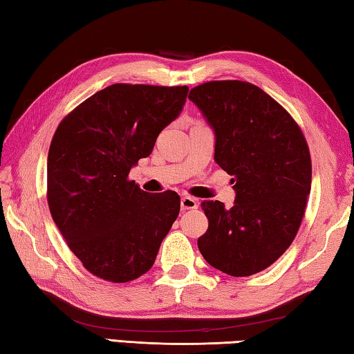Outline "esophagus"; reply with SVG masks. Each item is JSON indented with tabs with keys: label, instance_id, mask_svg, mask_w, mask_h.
Listing matches in <instances>:
<instances>
[{
	"label": "esophagus",
	"instance_id": "obj_1",
	"mask_svg": "<svg viewBox=\"0 0 354 354\" xmlns=\"http://www.w3.org/2000/svg\"><path fill=\"white\" fill-rule=\"evenodd\" d=\"M181 207L184 209V211H189V209H196L198 207V201H196L195 198H192V196H183Z\"/></svg>",
	"mask_w": 354,
	"mask_h": 354
}]
</instances>
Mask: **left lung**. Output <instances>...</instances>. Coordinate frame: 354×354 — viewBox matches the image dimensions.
<instances>
[{
  "label": "left lung",
  "mask_w": 354,
  "mask_h": 354,
  "mask_svg": "<svg viewBox=\"0 0 354 354\" xmlns=\"http://www.w3.org/2000/svg\"><path fill=\"white\" fill-rule=\"evenodd\" d=\"M189 100L215 134L214 160L231 175L234 206L205 201L198 248L231 277L266 270L290 247L310 194L306 139L289 112L254 84L211 81Z\"/></svg>",
  "instance_id": "left-lung-1"
}]
</instances>
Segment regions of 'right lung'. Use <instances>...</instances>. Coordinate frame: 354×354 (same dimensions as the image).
<instances>
[{
	"label": "right lung",
	"mask_w": 354,
	"mask_h": 354,
	"mask_svg": "<svg viewBox=\"0 0 354 354\" xmlns=\"http://www.w3.org/2000/svg\"><path fill=\"white\" fill-rule=\"evenodd\" d=\"M189 87L113 84L65 117L46 162L48 206L70 250L95 277L128 283L153 267L181 207L128 175L176 120Z\"/></svg>",
	"instance_id": "right-lung-1"
}]
</instances>
